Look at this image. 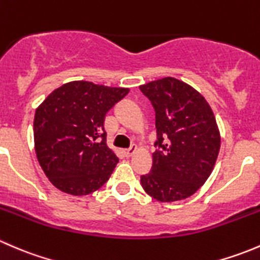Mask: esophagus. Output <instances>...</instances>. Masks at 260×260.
Here are the masks:
<instances>
[{"label": "esophagus", "instance_id": "obj_1", "mask_svg": "<svg viewBox=\"0 0 260 260\" xmlns=\"http://www.w3.org/2000/svg\"><path fill=\"white\" fill-rule=\"evenodd\" d=\"M136 151H137V146L135 145V146L131 147V148L124 149V151H123V153H124L127 157H131V156H132V154L136 153Z\"/></svg>", "mask_w": 260, "mask_h": 260}]
</instances>
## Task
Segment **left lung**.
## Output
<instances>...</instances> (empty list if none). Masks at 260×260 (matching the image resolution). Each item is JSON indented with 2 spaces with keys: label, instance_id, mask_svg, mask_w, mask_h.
Masks as SVG:
<instances>
[{
  "label": "left lung",
  "instance_id": "obj_1",
  "mask_svg": "<svg viewBox=\"0 0 260 260\" xmlns=\"http://www.w3.org/2000/svg\"><path fill=\"white\" fill-rule=\"evenodd\" d=\"M156 112L152 169L141 176L143 190L161 203L190 198L214 170L221 137L206 99L185 81L162 78L140 86Z\"/></svg>",
  "mask_w": 260,
  "mask_h": 260
}]
</instances>
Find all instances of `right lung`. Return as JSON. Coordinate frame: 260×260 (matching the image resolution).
<instances>
[{
  "label": "right lung",
  "mask_w": 260,
  "mask_h": 260,
  "mask_svg": "<svg viewBox=\"0 0 260 260\" xmlns=\"http://www.w3.org/2000/svg\"><path fill=\"white\" fill-rule=\"evenodd\" d=\"M128 93V88L75 80L55 89L36 108V157L55 187L84 196L108 181L118 157L107 145L104 118Z\"/></svg>",
  "instance_id": "obj_1"
}]
</instances>
